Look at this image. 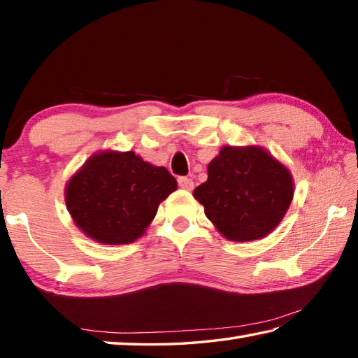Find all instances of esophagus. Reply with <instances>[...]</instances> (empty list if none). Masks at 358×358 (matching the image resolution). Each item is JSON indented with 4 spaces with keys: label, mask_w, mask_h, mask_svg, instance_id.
<instances>
[{
    "label": "esophagus",
    "mask_w": 358,
    "mask_h": 358,
    "mask_svg": "<svg viewBox=\"0 0 358 358\" xmlns=\"http://www.w3.org/2000/svg\"><path fill=\"white\" fill-rule=\"evenodd\" d=\"M178 185H180V187H183V189L191 191L192 187H194V181L191 178H187V177H180L178 178Z\"/></svg>",
    "instance_id": "1"
}]
</instances>
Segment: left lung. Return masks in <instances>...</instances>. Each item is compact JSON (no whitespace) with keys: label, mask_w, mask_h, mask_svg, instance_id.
Listing matches in <instances>:
<instances>
[{"label":"left lung","mask_w":358,"mask_h":358,"mask_svg":"<svg viewBox=\"0 0 358 358\" xmlns=\"http://www.w3.org/2000/svg\"><path fill=\"white\" fill-rule=\"evenodd\" d=\"M205 216L222 237L252 241L268 235L294 197L289 169L260 147H222L208 180L194 189Z\"/></svg>","instance_id":"1"}]
</instances>
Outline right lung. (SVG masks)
<instances>
[{
  "instance_id": "add662e5",
  "label": "right lung",
  "mask_w": 358,
  "mask_h": 358,
  "mask_svg": "<svg viewBox=\"0 0 358 358\" xmlns=\"http://www.w3.org/2000/svg\"><path fill=\"white\" fill-rule=\"evenodd\" d=\"M177 189L166 167L134 151H99L72 175L64 201L76 226L98 243L128 245L142 237L159 203Z\"/></svg>"
}]
</instances>
